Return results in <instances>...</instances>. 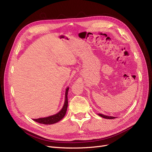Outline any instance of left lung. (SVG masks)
I'll list each match as a JSON object with an SVG mask.
<instances>
[{
    "label": "left lung",
    "mask_w": 152,
    "mask_h": 152,
    "mask_svg": "<svg viewBox=\"0 0 152 152\" xmlns=\"http://www.w3.org/2000/svg\"><path fill=\"white\" fill-rule=\"evenodd\" d=\"M99 116H101L102 118H104L105 119H114L116 117H113V116H106V115H104L102 114H97Z\"/></svg>",
    "instance_id": "obj_1"
}]
</instances>
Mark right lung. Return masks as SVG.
Masks as SVG:
<instances>
[{
  "mask_svg": "<svg viewBox=\"0 0 152 152\" xmlns=\"http://www.w3.org/2000/svg\"><path fill=\"white\" fill-rule=\"evenodd\" d=\"M69 87H68L66 88L65 91V101H64V104L63 106L61 109L60 111L56 113L55 114L51 115V116H48V117H45V118H40L38 119H33L34 121L41 123V124H55L58 123L60 121V120H61L65 116V115L66 112V109L68 107V92H69Z\"/></svg>",
  "mask_w": 152,
  "mask_h": 152,
  "instance_id": "obj_1",
  "label": "right lung"
}]
</instances>
